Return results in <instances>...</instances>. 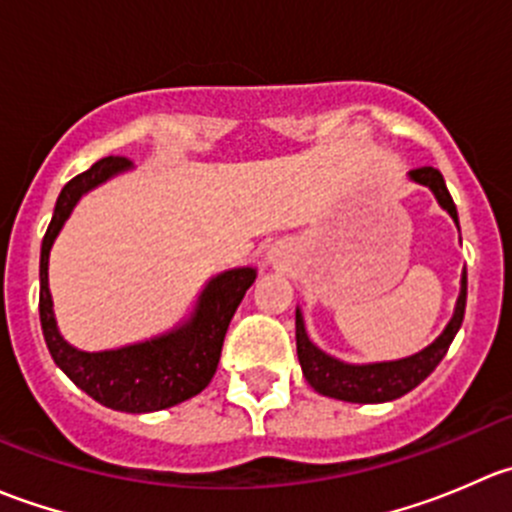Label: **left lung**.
<instances>
[{
	"mask_svg": "<svg viewBox=\"0 0 512 512\" xmlns=\"http://www.w3.org/2000/svg\"><path fill=\"white\" fill-rule=\"evenodd\" d=\"M409 180H414L418 185H426V188L436 195L438 205L451 215L458 232H461L456 203H453L451 193H448L443 175L438 173L436 168H428L426 165V168L409 170ZM466 294L468 280L466 270H463L461 294H458L456 309H453V317L451 322L446 324V329H443L426 349H421V352L406 356V359L374 361V364H347V361L334 359V356L322 352V349L307 337L302 309L297 307V312H294V327H297V356L304 379L309 381V386H312L317 394L329 396V399L352 401V404H384V401H394L399 399V396L409 394L411 389H416V386L441 364L443 356H446L453 337H456L458 329H461L463 324Z\"/></svg>",
	"mask_w": 512,
	"mask_h": 512,
	"instance_id": "8db88e82",
	"label": "left lung"
}]
</instances>
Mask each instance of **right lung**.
Listing matches in <instances>:
<instances>
[{"mask_svg":"<svg viewBox=\"0 0 512 512\" xmlns=\"http://www.w3.org/2000/svg\"><path fill=\"white\" fill-rule=\"evenodd\" d=\"M126 170H131V160L108 156L61 188L54 218L41 240L39 319L51 359L81 391L113 411L151 414V411L170 409L180 401L193 399L210 384L218 369L232 314L255 282L257 270L235 267V270L210 277L208 285L198 294L190 317L170 332L158 334L146 342L103 349V352H81L71 347L56 327L54 302L49 292L51 247L69 215L74 213L76 203L89 190Z\"/></svg>","mask_w":512,"mask_h":512,"instance_id":"add662e5","label":"right lung"}]
</instances>
